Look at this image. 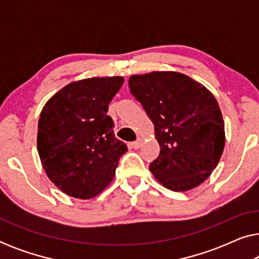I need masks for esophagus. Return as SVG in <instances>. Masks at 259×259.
I'll return each instance as SVG.
<instances>
[{
    "label": "esophagus",
    "mask_w": 259,
    "mask_h": 259,
    "mask_svg": "<svg viewBox=\"0 0 259 259\" xmlns=\"http://www.w3.org/2000/svg\"><path fill=\"white\" fill-rule=\"evenodd\" d=\"M131 146H132L134 150H137V148H139L141 146V140H137V141H133V143H131Z\"/></svg>",
    "instance_id": "esophagus-1"
}]
</instances>
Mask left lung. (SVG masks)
Segmentation results:
<instances>
[{"label": "left lung", "instance_id": "8db88e82", "mask_svg": "<svg viewBox=\"0 0 259 259\" xmlns=\"http://www.w3.org/2000/svg\"><path fill=\"white\" fill-rule=\"evenodd\" d=\"M130 90L154 125L160 154L150 171L166 189L185 192L204 183L225 146L222 111L204 84L178 72L136 74Z\"/></svg>", "mask_w": 259, "mask_h": 259}]
</instances>
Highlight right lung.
Wrapping results in <instances>:
<instances>
[{"label": "right lung", "mask_w": 259, "mask_h": 259, "mask_svg": "<svg viewBox=\"0 0 259 259\" xmlns=\"http://www.w3.org/2000/svg\"><path fill=\"white\" fill-rule=\"evenodd\" d=\"M122 83V76L73 81L42 108L37 152L46 175L67 196L91 199L114 178L127 145L115 138L107 111Z\"/></svg>", "instance_id": "1"}]
</instances>
